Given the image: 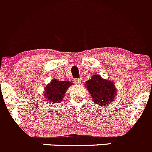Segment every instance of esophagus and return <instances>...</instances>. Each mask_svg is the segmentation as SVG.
<instances>
[{
    "mask_svg": "<svg viewBox=\"0 0 152 152\" xmlns=\"http://www.w3.org/2000/svg\"><path fill=\"white\" fill-rule=\"evenodd\" d=\"M74 83L75 84H80L81 80L80 79H75L74 80Z\"/></svg>",
    "mask_w": 152,
    "mask_h": 152,
    "instance_id": "obj_1",
    "label": "esophagus"
}]
</instances>
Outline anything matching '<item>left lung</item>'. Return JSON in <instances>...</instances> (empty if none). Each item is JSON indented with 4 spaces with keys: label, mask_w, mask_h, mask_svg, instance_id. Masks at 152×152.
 <instances>
[{
    "label": "left lung",
    "mask_w": 152,
    "mask_h": 152,
    "mask_svg": "<svg viewBox=\"0 0 152 152\" xmlns=\"http://www.w3.org/2000/svg\"><path fill=\"white\" fill-rule=\"evenodd\" d=\"M86 88L89 91L94 103L100 106H106L114 101L117 89L113 82L94 75L85 83Z\"/></svg>",
    "instance_id": "obj_1"
}]
</instances>
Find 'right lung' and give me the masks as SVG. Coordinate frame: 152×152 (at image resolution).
Segmentation results:
<instances>
[{"instance_id": "obj_1", "label": "right lung", "mask_w": 152, "mask_h": 152, "mask_svg": "<svg viewBox=\"0 0 152 152\" xmlns=\"http://www.w3.org/2000/svg\"><path fill=\"white\" fill-rule=\"evenodd\" d=\"M72 84L69 81H59L53 79L51 83L46 86L44 96L48 101L52 103H59L63 100L64 94L66 92L69 87Z\"/></svg>"}]
</instances>
